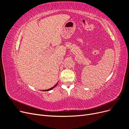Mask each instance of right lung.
<instances>
[{
    "label": "right lung",
    "mask_w": 129,
    "mask_h": 129,
    "mask_svg": "<svg viewBox=\"0 0 129 129\" xmlns=\"http://www.w3.org/2000/svg\"><path fill=\"white\" fill-rule=\"evenodd\" d=\"M58 81L56 83V84L55 85H54V87H53L52 88H49V89H47V90H42V91H49V90H52L53 89H54V88H55L56 86V85H57V83H58Z\"/></svg>",
    "instance_id": "right-lung-1"
}]
</instances>
